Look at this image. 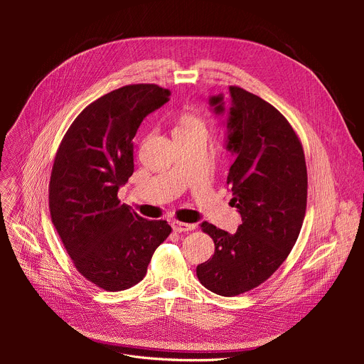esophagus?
<instances>
[{"mask_svg": "<svg viewBox=\"0 0 364 364\" xmlns=\"http://www.w3.org/2000/svg\"><path fill=\"white\" fill-rule=\"evenodd\" d=\"M171 228H173L174 232L181 233V232H191V230H194V229H196V225H193V223H183V222L174 220V222L171 223Z\"/></svg>", "mask_w": 364, "mask_h": 364, "instance_id": "1", "label": "esophagus"}]
</instances>
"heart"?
Here are the masks:
<instances>
[{"mask_svg": "<svg viewBox=\"0 0 364 364\" xmlns=\"http://www.w3.org/2000/svg\"><path fill=\"white\" fill-rule=\"evenodd\" d=\"M207 118L194 109H186L177 117L174 135H203L207 136Z\"/></svg>", "mask_w": 364, "mask_h": 364, "instance_id": "heart-1", "label": "heart"}]
</instances>
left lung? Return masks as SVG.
<instances>
[{
  "label": "left lung",
  "instance_id": "left-lung-1",
  "mask_svg": "<svg viewBox=\"0 0 364 364\" xmlns=\"http://www.w3.org/2000/svg\"><path fill=\"white\" fill-rule=\"evenodd\" d=\"M229 90L226 148L236 160L226 183L242 225L230 235L201 223L215 242V255L196 272L207 289L236 296L265 282L288 257L305 216L308 177L302 144L287 118L239 86ZM210 105L222 114L223 96L210 97Z\"/></svg>",
  "mask_w": 364,
  "mask_h": 364
}]
</instances>
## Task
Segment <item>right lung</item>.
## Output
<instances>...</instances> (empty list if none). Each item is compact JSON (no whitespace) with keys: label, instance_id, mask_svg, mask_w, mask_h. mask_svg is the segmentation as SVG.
<instances>
[{"label":"right lung","instance_id":"add662e5","mask_svg":"<svg viewBox=\"0 0 364 364\" xmlns=\"http://www.w3.org/2000/svg\"><path fill=\"white\" fill-rule=\"evenodd\" d=\"M154 83L100 96L72 122L56 152L48 209L76 269L96 287L124 291L146 274L152 253L171 233L121 204L118 190L134 173L132 139L142 119L170 100Z\"/></svg>","mask_w":364,"mask_h":364}]
</instances>
